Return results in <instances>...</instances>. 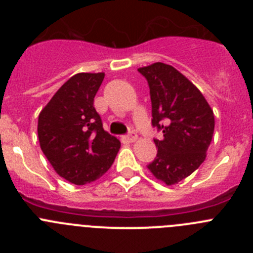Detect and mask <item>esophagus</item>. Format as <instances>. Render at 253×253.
<instances>
[{
	"label": "esophagus",
	"instance_id": "34e87169",
	"mask_svg": "<svg viewBox=\"0 0 253 253\" xmlns=\"http://www.w3.org/2000/svg\"><path fill=\"white\" fill-rule=\"evenodd\" d=\"M125 139L128 140V142H135V140L138 139V135L135 133H133V131H130V133L128 134V135H126V137H125Z\"/></svg>",
	"mask_w": 253,
	"mask_h": 253
}]
</instances>
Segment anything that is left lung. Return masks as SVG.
<instances>
[{
  "label": "left lung",
  "instance_id": "left-lung-1",
  "mask_svg": "<svg viewBox=\"0 0 253 253\" xmlns=\"http://www.w3.org/2000/svg\"><path fill=\"white\" fill-rule=\"evenodd\" d=\"M147 78L152 124L163 133L154 139L157 157L148 169L167 186L190 176L207 158L214 133V114L198 87L169 64L138 68Z\"/></svg>",
  "mask_w": 253,
  "mask_h": 253
}]
</instances>
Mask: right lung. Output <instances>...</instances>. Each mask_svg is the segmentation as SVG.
<instances>
[{"mask_svg": "<svg viewBox=\"0 0 253 253\" xmlns=\"http://www.w3.org/2000/svg\"><path fill=\"white\" fill-rule=\"evenodd\" d=\"M105 77L77 73L40 111V148L60 177L84 185L101 177L119 152L120 142L102 128L93 99Z\"/></svg>", "mask_w": 253, "mask_h": 253, "instance_id": "add662e5", "label": "right lung"}]
</instances>
